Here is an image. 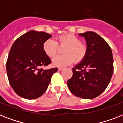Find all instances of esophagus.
<instances>
[{"mask_svg":"<svg viewBox=\"0 0 123 123\" xmlns=\"http://www.w3.org/2000/svg\"><path fill=\"white\" fill-rule=\"evenodd\" d=\"M62 69H63V68H61V67L58 68V70H59V71H61V70H62Z\"/></svg>","mask_w":123,"mask_h":123,"instance_id":"1","label":"esophagus"}]
</instances>
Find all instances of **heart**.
<instances>
[{
	"label": "heart",
	"mask_w": 123,
	"mask_h": 123,
	"mask_svg": "<svg viewBox=\"0 0 123 123\" xmlns=\"http://www.w3.org/2000/svg\"><path fill=\"white\" fill-rule=\"evenodd\" d=\"M66 46L63 50V55L56 56L52 59V64L57 67H64L73 62H80L84 59L87 54V48L81 43L79 38L75 35L67 34L60 36L57 41L47 39L43 44V49L46 55L53 57L59 50V46Z\"/></svg>",
	"instance_id": "heart-1"
}]
</instances>
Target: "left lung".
<instances>
[{"label": "left lung", "instance_id": "1", "mask_svg": "<svg viewBox=\"0 0 123 123\" xmlns=\"http://www.w3.org/2000/svg\"><path fill=\"white\" fill-rule=\"evenodd\" d=\"M87 43V54L73 68L67 82L70 91L77 97L92 99L103 92L110 83L113 71L112 52L105 40L94 32L79 34Z\"/></svg>", "mask_w": 123, "mask_h": 123}]
</instances>
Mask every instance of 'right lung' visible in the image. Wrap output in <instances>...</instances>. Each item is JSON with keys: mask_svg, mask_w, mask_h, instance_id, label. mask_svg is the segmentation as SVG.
Here are the masks:
<instances>
[{"mask_svg": "<svg viewBox=\"0 0 123 123\" xmlns=\"http://www.w3.org/2000/svg\"><path fill=\"white\" fill-rule=\"evenodd\" d=\"M52 36L31 31L19 37L11 46L6 62L9 82L18 96L28 99L40 97L46 91L57 68H40L51 63L43 44Z\"/></svg>", "mask_w": 123, "mask_h": 123, "instance_id": "1", "label": "right lung"}]
</instances>
